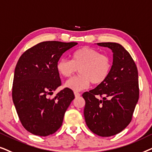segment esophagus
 <instances>
[{
    "label": "esophagus",
    "mask_w": 152,
    "mask_h": 152,
    "mask_svg": "<svg viewBox=\"0 0 152 152\" xmlns=\"http://www.w3.org/2000/svg\"><path fill=\"white\" fill-rule=\"evenodd\" d=\"M74 95L76 98H78V97H79L80 96V94L77 92H74Z\"/></svg>",
    "instance_id": "esophagus-1"
}]
</instances>
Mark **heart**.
<instances>
[{
    "instance_id": "1",
    "label": "heart",
    "mask_w": 152,
    "mask_h": 152,
    "mask_svg": "<svg viewBox=\"0 0 152 152\" xmlns=\"http://www.w3.org/2000/svg\"><path fill=\"white\" fill-rule=\"evenodd\" d=\"M113 62L111 58L94 48L84 46L73 53L71 60L62 58L57 62L58 73L68 78L79 70L80 76L68 80L65 87L74 92L86 90L90 83L98 85L106 81L110 74Z\"/></svg>"
}]
</instances>
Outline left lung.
I'll return each mask as SVG.
<instances>
[{
	"label": "left lung",
	"mask_w": 152,
	"mask_h": 152,
	"mask_svg": "<svg viewBox=\"0 0 152 152\" xmlns=\"http://www.w3.org/2000/svg\"><path fill=\"white\" fill-rule=\"evenodd\" d=\"M112 50L113 65L106 81L84 92V117L87 126L102 137L116 135L131 122L139 99L138 73L129 53L118 43H97ZM99 95L102 99L95 96Z\"/></svg>",
	"instance_id": "obj_1"
}]
</instances>
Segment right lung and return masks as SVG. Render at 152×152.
<instances>
[{
    "instance_id": "add662e5",
    "label": "right lung",
    "mask_w": 152,
    "mask_h": 152,
    "mask_svg": "<svg viewBox=\"0 0 152 152\" xmlns=\"http://www.w3.org/2000/svg\"><path fill=\"white\" fill-rule=\"evenodd\" d=\"M76 42L48 41L32 46L18 60L14 75L12 99L22 125L28 131L47 136L62 126L64 115L75 98L67 88L53 99L61 86L57 62Z\"/></svg>"
}]
</instances>
